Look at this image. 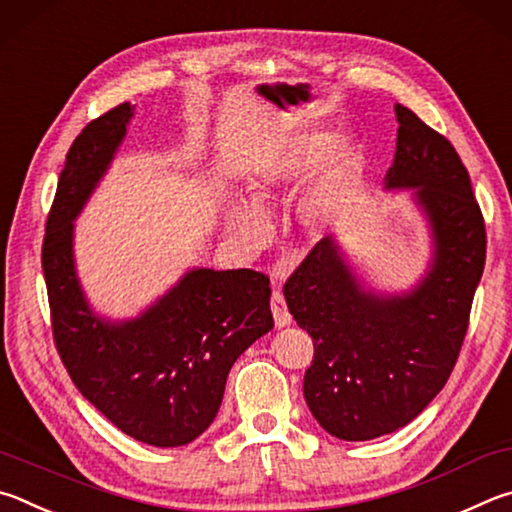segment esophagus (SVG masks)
<instances>
[{
	"label": "esophagus",
	"mask_w": 512,
	"mask_h": 512,
	"mask_svg": "<svg viewBox=\"0 0 512 512\" xmlns=\"http://www.w3.org/2000/svg\"><path fill=\"white\" fill-rule=\"evenodd\" d=\"M270 306H272V315H274V321H276V328L290 326L292 315L288 312V306H285V299H283L281 292H274L272 294Z\"/></svg>",
	"instance_id": "1"
}]
</instances>
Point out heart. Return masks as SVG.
<instances>
[{
	"label": "heart",
	"instance_id": "obj_1",
	"mask_svg": "<svg viewBox=\"0 0 512 512\" xmlns=\"http://www.w3.org/2000/svg\"><path fill=\"white\" fill-rule=\"evenodd\" d=\"M357 157L353 139H335L330 132H308L288 139L261 159L247 184L249 200L229 197L222 204L224 229L245 247L263 242L267 218L261 206L276 193L297 188L315 174L294 200V220L308 236H321L342 218L351 200Z\"/></svg>",
	"mask_w": 512,
	"mask_h": 512
}]
</instances>
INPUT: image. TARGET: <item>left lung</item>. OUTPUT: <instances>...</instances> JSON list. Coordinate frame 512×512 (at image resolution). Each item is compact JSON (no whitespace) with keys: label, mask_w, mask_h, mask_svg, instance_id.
Returning a JSON list of instances; mask_svg holds the SVG:
<instances>
[{"label":"left lung","mask_w":512,"mask_h":512,"mask_svg":"<svg viewBox=\"0 0 512 512\" xmlns=\"http://www.w3.org/2000/svg\"><path fill=\"white\" fill-rule=\"evenodd\" d=\"M398 139L384 191H409L429 233L425 272L405 290L366 279L337 233L299 265L283 294L315 339L303 396L342 441H371L409 425L459 357L486 265V227L470 175L443 134L396 103Z\"/></svg>","instance_id":"left-lung-1"}]
</instances>
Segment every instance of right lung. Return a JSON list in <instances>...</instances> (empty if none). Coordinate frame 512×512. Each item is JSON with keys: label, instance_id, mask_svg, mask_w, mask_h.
<instances>
[{"label": "right lung", "instance_id": "obj_1", "mask_svg": "<svg viewBox=\"0 0 512 512\" xmlns=\"http://www.w3.org/2000/svg\"><path fill=\"white\" fill-rule=\"evenodd\" d=\"M123 103L78 134L58 179L42 270L53 337L71 380L101 414L155 447L195 441L213 423L233 362L274 328L270 279L251 270L191 267L139 315L98 312L80 283L76 220L128 134Z\"/></svg>", "mask_w": 512, "mask_h": 512}]
</instances>
